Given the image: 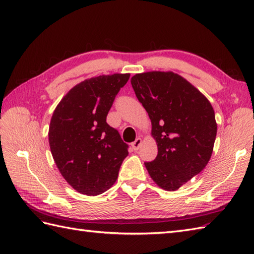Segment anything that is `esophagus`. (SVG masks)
<instances>
[{
	"instance_id": "esophagus-1",
	"label": "esophagus",
	"mask_w": 254,
	"mask_h": 254,
	"mask_svg": "<svg viewBox=\"0 0 254 254\" xmlns=\"http://www.w3.org/2000/svg\"><path fill=\"white\" fill-rule=\"evenodd\" d=\"M141 145H142V138L141 137H137L135 141H134L131 144V146H132L133 150H137L139 148V146H141Z\"/></svg>"
}]
</instances>
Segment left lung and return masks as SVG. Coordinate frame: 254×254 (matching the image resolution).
Listing matches in <instances>:
<instances>
[{
	"instance_id": "1",
	"label": "left lung",
	"mask_w": 254,
	"mask_h": 254,
	"mask_svg": "<svg viewBox=\"0 0 254 254\" xmlns=\"http://www.w3.org/2000/svg\"><path fill=\"white\" fill-rule=\"evenodd\" d=\"M132 87L152 122L158 154L145 163L159 188L176 191L199 174L210 159L217 123L208 99L174 72L135 74Z\"/></svg>"
}]
</instances>
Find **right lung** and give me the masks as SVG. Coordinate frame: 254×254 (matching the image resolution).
Listing matches in <instances>:
<instances>
[{"label": "right lung", "mask_w": 254, "mask_h": 254, "mask_svg": "<svg viewBox=\"0 0 254 254\" xmlns=\"http://www.w3.org/2000/svg\"><path fill=\"white\" fill-rule=\"evenodd\" d=\"M130 74L85 79L59 102L49 126L52 157L62 177L77 192L98 195L118 179L127 144L106 122L117 94Z\"/></svg>", "instance_id": "obj_1"}]
</instances>
